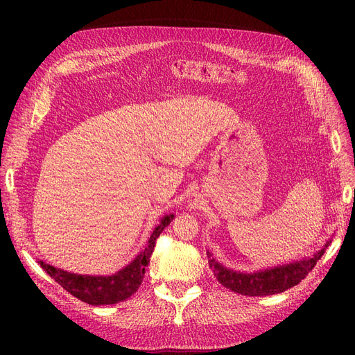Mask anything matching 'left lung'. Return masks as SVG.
Here are the masks:
<instances>
[{
	"instance_id": "obj_1",
	"label": "left lung",
	"mask_w": 355,
	"mask_h": 355,
	"mask_svg": "<svg viewBox=\"0 0 355 355\" xmlns=\"http://www.w3.org/2000/svg\"><path fill=\"white\" fill-rule=\"evenodd\" d=\"M331 243L329 240L321 250L315 252L311 257H304L300 261L288 262L266 270H259L253 272H241L230 270L220 262L214 259L213 254L207 250L209 265L218 282L232 292L244 296H270L282 293L284 290L299 284L313 271L317 261L324 254L327 245Z\"/></svg>"
}]
</instances>
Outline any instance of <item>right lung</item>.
I'll return each instance as SVG.
<instances>
[{"label": "right lung", "instance_id": "add662e5", "mask_svg": "<svg viewBox=\"0 0 355 355\" xmlns=\"http://www.w3.org/2000/svg\"><path fill=\"white\" fill-rule=\"evenodd\" d=\"M173 219V213L161 218L159 223L153 231L151 237L148 239L145 249L130 263L125 265L112 275H81L63 271L60 268H56L42 261H38V263L53 280L59 283L72 296L78 297L85 304L98 306L123 302V300L136 293V290L141 287L145 277V270L154 252L155 241L159 237V234L164 231L166 227H168Z\"/></svg>", "mask_w": 355, "mask_h": 355}]
</instances>
